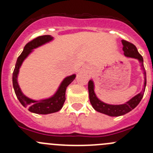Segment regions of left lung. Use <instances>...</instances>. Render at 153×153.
<instances>
[{
	"label": "left lung",
	"mask_w": 153,
	"mask_h": 153,
	"mask_svg": "<svg viewBox=\"0 0 153 153\" xmlns=\"http://www.w3.org/2000/svg\"><path fill=\"white\" fill-rule=\"evenodd\" d=\"M121 42H122L123 44V51H124L125 56L128 57V58H135V59L138 60V62H139L140 66H141V69L143 71V75H144V77H143L144 81H143V87L142 91L140 93L137 94L135 96L132 97L130 100L126 101L124 104H109L103 102L102 101H101L97 97L96 94L95 92V84H94L93 80H89V83H88L89 101H90L91 104H92L94 109L96 110L97 112H99L101 113L105 114V115L112 117L121 116V115H125V114L128 113L133 109H135L142 99L146 85V71H145L144 66H143V57L140 55L136 47L134 44H131V43L128 42L126 41H124V40H122Z\"/></svg>",
	"instance_id": "1"
}]
</instances>
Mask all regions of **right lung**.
I'll return each instance as SVG.
<instances>
[{"label": "right lung", "mask_w": 153, "mask_h": 153, "mask_svg": "<svg viewBox=\"0 0 153 153\" xmlns=\"http://www.w3.org/2000/svg\"><path fill=\"white\" fill-rule=\"evenodd\" d=\"M53 40L54 38L51 35H42V36L38 37V38L32 40V41L26 44L22 53L20 55V56L17 59L15 69H14L13 74H12V84H13L14 90H15L17 98L24 107L28 108L29 111H30L31 112H33V113L47 115V114L54 113V112H56L59 111L60 109H61L66 100L65 95L67 86L73 81V80L76 77L75 74H72L69 76L66 77L61 81L58 89L54 93V95L49 97V98H44V99H32V98H29L27 95H24L21 91V87H20L18 82V74H19L20 68H21L24 60L33 52L34 49L41 47L44 44H48Z\"/></svg>", "instance_id": "add662e5"}]
</instances>
